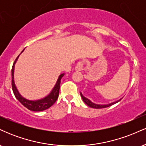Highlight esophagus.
<instances>
[{"mask_svg":"<svg viewBox=\"0 0 146 146\" xmlns=\"http://www.w3.org/2000/svg\"><path fill=\"white\" fill-rule=\"evenodd\" d=\"M84 62H79L76 64V66H75V70H76V71H82L84 68Z\"/></svg>","mask_w":146,"mask_h":146,"instance_id":"34e87169","label":"esophagus"}]
</instances>
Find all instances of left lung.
<instances>
[{
  "label": "left lung",
  "mask_w": 146,
  "mask_h": 146,
  "mask_svg": "<svg viewBox=\"0 0 146 146\" xmlns=\"http://www.w3.org/2000/svg\"><path fill=\"white\" fill-rule=\"evenodd\" d=\"M80 95H81V98H82L84 102L87 106H88L90 107V108H106V107H109L110 106L117 103V102H119L120 100H121V99H120V100H117L116 102H112V103L108 104H98L93 103V102H92L90 100H88V98H85L84 96H83V95L82 94V93H80Z\"/></svg>",
  "instance_id": "obj_1"
}]
</instances>
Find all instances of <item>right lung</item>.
<instances>
[{"label":"right lung","mask_w":146,"mask_h":146,"mask_svg":"<svg viewBox=\"0 0 146 146\" xmlns=\"http://www.w3.org/2000/svg\"><path fill=\"white\" fill-rule=\"evenodd\" d=\"M25 48L21 52V54L24 51ZM20 54V55H21ZM20 55L17 57L16 60H15L14 64H13L12 69H11V85H12V90L14 92V94L16 97V98L21 103L26 107L27 109L32 111H42V110L48 109V108L51 106L55 102H56L57 99L58 98V95H59V90H60V82H61V79L64 75V73H62L58 77V80H57L56 84H55L54 87L50 93L48 95L45 96L44 98L40 99V100H29L25 98L21 95L19 93L17 88H16V84L14 82V67H15V64L16 63L17 60L19 58Z\"/></svg>","instance_id":"right-lung-1"}]
</instances>
